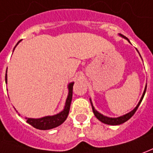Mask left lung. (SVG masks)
I'll return each mask as SVG.
<instances>
[{"label": "left lung", "mask_w": 153, "mask_h": 153, "mask_svg": "<svg viewBox=\"0 0 153 153\" xmlns=\"http://www.w3.org/2000/svg\"><path fill=\"white\" fill-rule=\"evenodd\" d=\"M123 36L125 39H128L126 37V36ZM129 42V41H128ZM146 89H147V87L145 88V90H144V92H143V97H142V98L140 100V102L137 104V106L135 107L133 110L130 111L129 113H127V114L124 115V116H122V117H117V118H111V117H105V116H103L101 113H99L98 111H97L95 110L94 107L92 106V104H91V106H92V110H93V113L96 116V117L98 119L99 121H101L102 123H105V124H108V125H120V124H122V123H124L125 122H127V120H129V119L131 118V117L134 115V113L136 112V111L137 110V108H138L139 105L141 104L142 102V101H143V97H144V95H145V92H146Z\"/></svg>", "instance_id": "obj_1"}]
</instances>
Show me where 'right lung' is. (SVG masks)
Instances as JSON below:
<instances>
[{
	"mask_svg": "<svg viewBox=\"0 0 153 153\" xmlns=\"http://www.w3.org/2000/svg\"><path fill=\"white\" fill-rule=\"evenodd\" d=\"M6 81H7V76L6 74ZM73 84H74V82H71L68 85L69 93H68V97L66 99V106L64 107V110L62 111H61L60 113L54 115V116H48V117H44L42 118H26V123H29L35 128L40 129V130H49V129H52V128L58 127L61 124H62L66 121V119L67 118V116H68L69 111H70L71 102V99H72Z\"/></svg>",
	"mask_w": 153,
	"mask_h": 153,
	"instance_id": "obj_1",
	"label": "right lung"
}]
</instances>
